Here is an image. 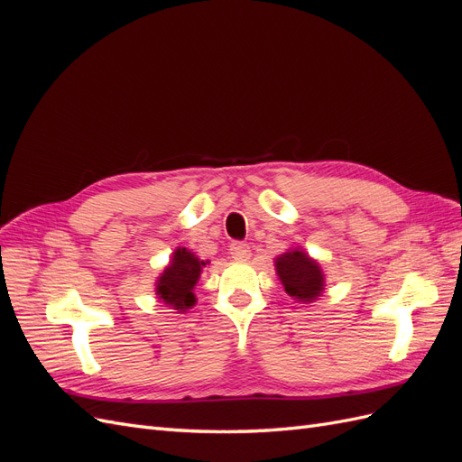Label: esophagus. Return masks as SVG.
I'll return each mask as SVG.
<instances>
[{"mask_svg":"<svg viewBox=\"0 0 462 462\" xmlns=\"http://www.w3.org/2000/svg\"><path fill=\"white\" fill-rule=\"evenodd\" d=\"M229 250H231V258L236 262H245L250 258V246L245 243H233Z\"/></svg>","mask_w":462,"mask_h":462,"instance_id":"obj_1","label":"esophagus"}]
</instances>
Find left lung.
I'll return each instance as SVG.
<instances>
[{
	"label": "left lung",
	"mask_w": 462,
	"mask_h": 462,
	"mask_svg": "<svg viewBox=\"0 0 462 462\" xmlns=\"http://www.w3.org/2000/svg\"><path fill=\"white\" fill-rule=\"evenodd\" d=\"M275 273L287 295L300 304H312L326 289V273L302 246L289 248L273 260Z\"/></svg>",
	"instance_id": "8db88e82"
}]
</instances>
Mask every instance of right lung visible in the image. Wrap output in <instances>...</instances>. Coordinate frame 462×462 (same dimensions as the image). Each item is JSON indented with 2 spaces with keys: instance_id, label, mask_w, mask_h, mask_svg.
Wrapping results in <instances>:
<instances>
[{
  "instance_id": "add662e5",
  "label": "right lung",
  "mask_w": 462,
  "mask_h": 462,
  "mask_svg": "<svg viewBox=\"0 0 462 462\" xmlns=\"http://www.w3.org/2000/svg\"><path fill=\"white\" fill-rule=\"evenodd\" d=\"M208 260H200L197 254L190 253L189 248L179 246L165 265L163 272L156 279V297L165 306L180 312H187L197 304V295H194V287H197L202 270L206 268Z\"/></svg>"
}]
</instances>
